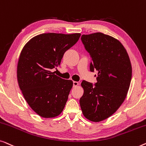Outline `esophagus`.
Masks as SVG:
<instances>
[{"instance_id": "esophagus-1", "label": "esophagus", "mask_w": 146, "mask_h": 146, "mask_svg": "<svg viewBox=\"0 0 146 146\" xmlns=\"http://www.w3.org/2000/svg\"><path fill=\"white\" fill-rule=\"evenodd\" d=\"M73 87H77V86L79 85V83H78L77 81H73Z\"/></svg>"}]
</instances>
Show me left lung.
<instances>
[{"instance_id": "1", "label": "left lung", "mask_w": 146, "mask_h": 146, "mask_svg": "<svg viewBox=\"0 0 146 146\" xmlns=\"http://www.w3.org/2000/svg\"><path fill=\"white\" fill-rule=\"evenodd\" d=\"M81 40L92 61L90 71H97L94 84L82 81L79 102L86 118L100 122L113 114L124 102L132 79V65L123 45L108 35H82Z\"/></svg>"}]
</instances>
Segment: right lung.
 <instances>
[{"instance_id": "obj_1", "label": "right lung", "mask_w": 146, "mask_h": 146, "mask_svg": "<svg viewBox=\"0 0 146 146\" xmlns=\"http://www.w3.org/2000/svg\"><path fill=\"white\" fill-rule=\"evenodd\" d=\"M81 34H42L22 49L17 66V78L24 97L35 112L53 118L64 108L73 81L52 72L60 65L64 53L75 45Z\"/></svg>"}]
</instances>
